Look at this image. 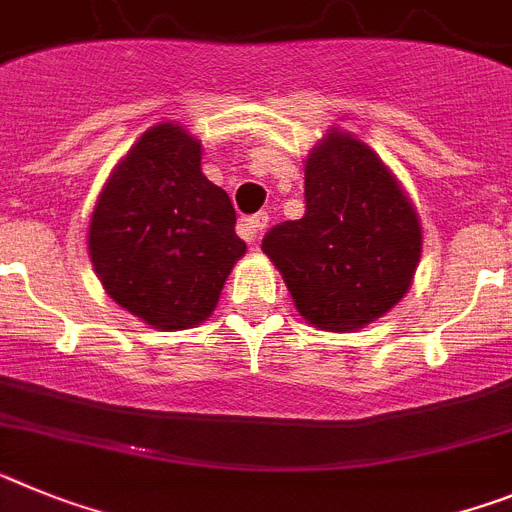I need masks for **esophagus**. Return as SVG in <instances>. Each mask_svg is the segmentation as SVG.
I'll return each instance as SVG.
<instances>
[{"instance_id":"1","label":"esophagus","mask_w":512,"mask_h":512,"mask_svg":"<svg viewBox=\"0 0 512 512\" xmlns=\"http://www.w3.org/2000/svg\"><path fill=\"white\" fill-rule=\"evenodd\" d=\"M265 226H268V213H255V216H247V219L239 221V234H242L247 242H255Z\"/></svg>"}]
</instances>
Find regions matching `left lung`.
<instances>
[{
	"label": "left lung",
	"mask_w": 512,
	"mask_h": 512,
	"mask_svg": "<svg viewBox=\"0 0 512 512\" xmlns=\"http://www.w3.org/2000/svg\"><path fill=\"white\" fill-rule=\"evenodd\" d=\"M304 180L306 213L275 224L262 250L306 322L330 332L358 330L410 288L420 221L384 162L348 133H327L306 159Z\"/></svg>",
	"instance_id": "8db88e82"
}]
</instances>
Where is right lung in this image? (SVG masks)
<instances>
[{
    "label": "right lung",
    "instance_id": "right-lung-1",
    "mask_svg": "<svg viewBox=\"0 0 512 512\" xmlns=\"http://www.w3.org/2000/svg\"><path fill=\"white\" fill-rule=\"evenodd\" d=\"M229 195L201 172V141L175 123L146 131L102 190L90 257L110 299L157 330L203 322L247 244Z\"/></svg>",
    "mask_w": 512,
    "mask_h": 512
}]
</instances>
